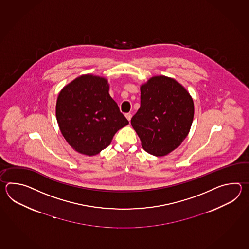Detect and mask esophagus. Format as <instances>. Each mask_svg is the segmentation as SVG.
I'll use <instances>...</instances> for the list:
<instances>
[{"label":"esophagus","mask_w":249,"mask_h":249,"mask_svg":"<svg viewBox=\"0 0 249 249\" xmlns=\"http://www.w3.org/2000/svg\"><path fill=\"white\" fill-rule=\"evenodd\" d=\"M132 115L131 113H126L125 114V117H126L127 119H128V121L130 122L131 121V119H132Z\"/></svg>","instance_id":"34e87169"}]
</instances>
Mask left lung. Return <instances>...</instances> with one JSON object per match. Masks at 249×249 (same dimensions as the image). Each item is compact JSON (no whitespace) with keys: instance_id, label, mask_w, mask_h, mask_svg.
Listing matches in <instances>:
<instances>
[{"instance_id":"1","label":"left lung","mask_w":249,"mask_h":249,"mask_svg":"<svg viewBox=\"0 0 249 249\" xmlns=\"http://www.w3.org/2000/svg\"><path fill=\"white\" fill-rule=\"evenodd\" d=\"M193 100L174 78L157 75L141 86V107L131 124L145 151L163 157L178 148L191 130Z\"/></svg>"}]
</instances>
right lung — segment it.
Here are the masks:
<instances>
[{"label":"right lung","instance_id":"1","mask_svg":"<svg viewBox=\"0 0 249 249\" xmlns=\"http://www.w3.org/2000/svg\"><path fill=\"white\" fill-rule=\"evenodd\" d=\"M108 90L106 78L83 74L60 90L56 117L60 132L75 151L95 156L129 124Z\"/></svg>","mask_w":249,"mask_h":249}]
</instances>
